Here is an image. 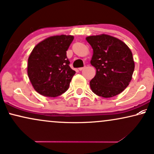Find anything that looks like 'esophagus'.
<instances>
[{
    "label": "esophagus",
    "mask_w": 154,
    "mask_h": 154,
    "mask_svg": "<svg viewBox=\"0 0 154 154\" xmlns=\"http://www.w3.org/2000/svg\"><path fill=\"white\" fill-rule=\"evenodd\" d=\"M85 69V67H79L78 69H79V71H82V70H83V69Z\"/></svg>",
    "instance_id": "esophagus-1"
}]
</instances>
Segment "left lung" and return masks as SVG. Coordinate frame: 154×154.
<instances>
[{
  "label": "left lung",
  "mask_w": 154,
  "mask_h": 154,
  "mask_svg": "<svg viewBox=\"0 0 154 154\" xmlns=\"http://www.w3.org/2000/svg\"><path fill=\"white\" fill-rule=\"evenodd\" d=\"M86 40L93 49L90 63L96 69L89 82L91 91L104 98L122 93L129 85L135 67L130 48L106 34L88 36Z\"/></svg>",
  "instance_id": "1"
}]
</instances>
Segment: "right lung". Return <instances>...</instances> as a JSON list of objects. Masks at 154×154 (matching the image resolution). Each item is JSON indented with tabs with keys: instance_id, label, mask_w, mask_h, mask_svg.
I'll return each mask as SVG.
<instances>
[{
	"instance_id": "add662e5",
	"label": "right lung",
	"mask_w": 154,
	"mask_h": 154,
	"mask_svg": "<svg viewBox=\"0 0 154 154\" xmlns=\"http://www.w3.org/2000/svg\"><path fill=\"white\" fill-rule=\"evenodd\" d=\"M73 35H54L37 44L28 57V75L35 90L45 97L65 92L75 71L69 66L66 53Z\"/></svg>"
}]
</instances>
